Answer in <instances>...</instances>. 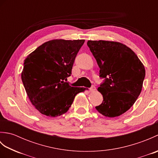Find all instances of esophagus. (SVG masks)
Wrapping results in <instances>:
<instances>
[{
    "label": "esophagus",
    "instance_id": "1",
    "mask_svg": "<svg viewBox=\"0 0 158 158\" xmlns=\"http://www.w3.org/2000/svg\"><path fill=\"white\" fill-rule=\"evenodd\" d=\"M95 90H96V87H95V86H92L91 88H89V92H94Z\"/></svg>",
    "mask_w": 158,
    "mask_h": 158
}]
</instances>
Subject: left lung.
<instances>
[{
    "label": "left lung",
    "mask_w": 158,
    "mask_h": 158,
    "mask_svg": "<svg viewBox=\"0 0 158 158\" xmlns=\"http://www.w3.org/2000/svg\"><path fill=\"white\" fill-rule=\"evenodd\" d=\"M96 60L100 77L105 81L98 88L103 101L96 110L106 117L122 115L130 109L141 92L145 69L136 53L122 43L88 41Z\"/></svg>",
    "instance_id": "8db88e82"
}]
</instances>
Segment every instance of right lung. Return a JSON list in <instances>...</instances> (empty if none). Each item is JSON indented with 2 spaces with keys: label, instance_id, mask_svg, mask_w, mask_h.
Instances as JSON below:
<instances>
[{
  "label": "right lung",
  "instance_id": "1",
  "mask_svg": "<svg viewBox=\"0 0 158 158\" xmlns=\"http://www.w3.org/2000/svg\"><path fill=\"white\" fill-rule=\"evenodd\" d=\"M84 42L83 39L50 40L23 61L21 74L23 86L32 105L43 115L52 117L63 115L77 94L85 90L65 82Z\"/></svg>",
  "mask_w": 158,
  "mask_h": 158
}]
</instances>
